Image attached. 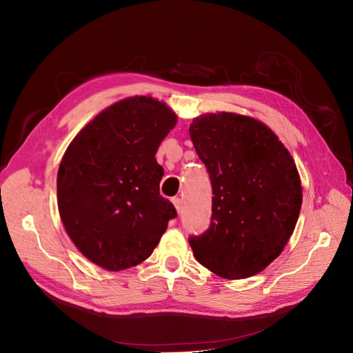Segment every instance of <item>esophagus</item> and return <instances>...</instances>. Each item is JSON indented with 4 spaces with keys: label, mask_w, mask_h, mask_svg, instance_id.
Here are the masks:
<instances>
[{
    "label": "esophagus",
    "mask_w": 353,
    "mask_h": 353,
    "mask_svg": "<svg viewBox=\"0 0 353 353\" xmlns=\"http://www.w3.org/2000/svg\"><path fill=\"white\" fill-rule=\"evenodd\" d=\"M172 203H174V206L176 208V210L179 212V210H181V205H183V200H181L179 197H174V199H172Z\"/></svg>",
    "instance_id": "1"
}]
</instances>
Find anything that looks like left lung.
<instances>
[{
    "label": "left lung",
    "mask_w": 353,
    "mask_h": 353,
    "mask_svg": "<svg viewBox=\"0 0 353 353\" xmlns=\"http://www.w3.org/2000/svg\"><path fill=\"white\" fill-rule=\"evenodd\" d=\"M190 137L213 193L209 228L188 239L194 258L228 280L261 272L280 256L301 213L294 160L268 126L249 116H200Z\"/></svg>",
    "instance_id": "8db88e82"
}]
</instances>
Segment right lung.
I'll return each instance as SVG.
<instances>
[{
	"instance_id": "1",
	"label": "right lung",
	"mask_w": 353,
	"mask_h": 353,
	"mask_svg": "<svg viewBox=\"0 0 353 353\" xmlns=\"http://www.w3.org/2000/svg\"><path fill=\"white\" fill-rule=\"evenodd\" d=\"M176 114L152 97H130L95 116L73 138L57 175L60 218L79 252L122 271L145 261L176 218L160 196L154 154Z\"/></svg>"
}]
</instances>
